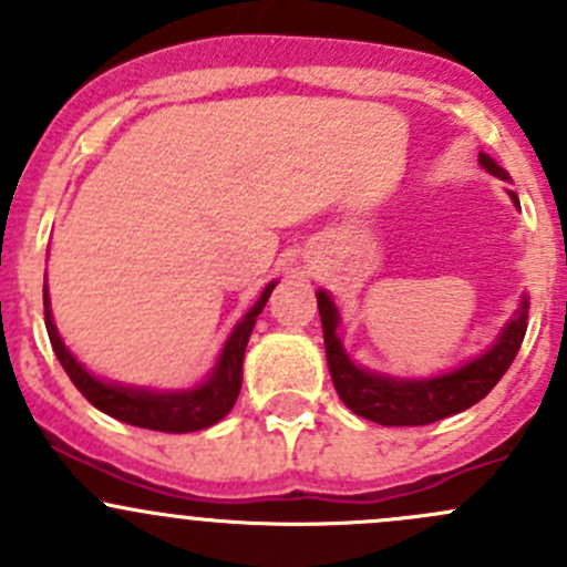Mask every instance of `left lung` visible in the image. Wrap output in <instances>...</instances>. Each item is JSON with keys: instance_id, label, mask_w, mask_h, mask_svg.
Returning <instances> with one entry per match:
<instances>
[{"instance_id": "left-lung-1", "label": "left lung", "mask_w": 567, "mask_h": 567, "mask_svg": "<svg viewBox=\"0 0 567 567\" xmlns=\"http://www.w3.org/2000/svg\"><path fill=\"white\" fill-rule=\"evenodd\" d=\"M481 166L494 177L507 179L505 168L497 166L492 157L483 153ZM507 194L518 207V196L513 190H507ZM317 306L319 317H322L327 365H330V377L338 395L354 414L373 420L379 425H429L470 410L472 404L486 399L494 384L502 379V373L511 369V363L516 360L524 332H527L529 311V300L522 297V306L516 308L511 322L505 324V330L499 332L492 349H486L481 358L470 360V363L447 373H440V377L395 379L360 369L349 360L347 349L338 338L341 313H338L336 302L324 289L317 291Z\"/></svg>"}]
</instances>
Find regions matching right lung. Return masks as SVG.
<instances>
[{
	"instance_id": "right-lung-1",
	"label": "right lung",
	"mask_w": 567,
	"mask_h": 567,
	"mask_svg": "<svg viewBox=\"0 0 567 567\" xmlns=\"http://www.w3.org/2000/svg\"><path fill=\"white\" fill-rule=\"evenodd\" d=\"M276 284L278 281L267 284V289L261 291L259 300L254 302V308L245 313L235 330H231V336L226 338L213 373H209L202 384H196V388L190 390H166V393H161V390L125 388V384L103 382L95 373L86 371L84 365L70 354L65 341H62L60 332H56L54 317H51L49 308V289L43 286L45 330H49L51 347H54L56 360L62 363L70 382L81 390V395H84L95 410L106 412L111 417L122 420V423L138 425V429L166 431V434H188V431L209 429V425H215L218 420H224L226 414L231 412V406H235L243 388L245 347H248V338L250 332H254L256 317L261 313L265 302L270 300Z\"/></svg>"
}]
</instances>
